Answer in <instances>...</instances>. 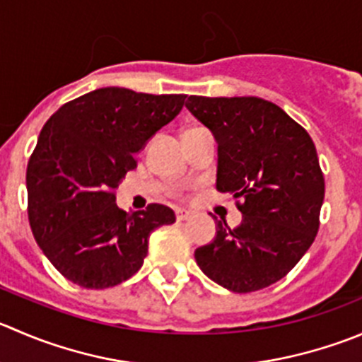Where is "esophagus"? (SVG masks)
Here are the masks:
<instances>
[{"label": "esophagus", "instance_id": "34e87169", "mask_svg": "<svg viewBox=\"0 0 362 362\" xmlns=\"http://www.w3.org/2000/svg\"><path fill=\"white\" fill-rule=\"evenodd\" d=\"M191 217V214L187 210H177V221H187Z\"/></svg>", "mask_w": 362, "mask_h": 362}]
</instances>
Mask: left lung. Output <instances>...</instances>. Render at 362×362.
I'll list each match as a JSON object with an SVG mask.
<instances>
[{
  "instance_id": "8db88e82",
  "label": "left lung",
  "mask_w": 362,
  "mask_h": 362,
  "mask_svg": "<svg viewBox=\"0 0 362 362\" xmlns=\"http://www.w3.org/2000/svg\"><path fill=\"white\" fill-rule=\"evenodd\" d=\"M217 143V191L238 205L233 230L216 217V237L194 251L203 274L235 293L285 278L318 231L324 175L306 131L259 97H198L185 103Z\"/></svg>"
}]
</instances>
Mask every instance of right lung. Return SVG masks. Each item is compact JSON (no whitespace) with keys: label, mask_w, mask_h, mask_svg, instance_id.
Listing matches in <instances>:
<instances>
[{"label":"right lung","mask_w":362,"mask_h":362,"mask_svg":"<svg viewBox=\"0 0 362 362\" xmlns=\"http://www.w3.org/2000/svg\"><path fill=\"white\" fill-rule=\"evenodd\" d=\"M184 100L106 86L45 122L28 163V216L37 244L69 281L92 290L127 281L141 269L150 233L175 223L159 203L124 212L115 189Z\"/></svg>","instance_id":"right-lung-1"}]
</instances>
